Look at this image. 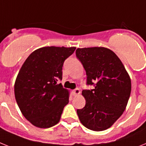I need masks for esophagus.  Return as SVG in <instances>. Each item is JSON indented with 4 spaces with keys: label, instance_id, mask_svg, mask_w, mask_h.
Masks as SVG:
<instances>
[{
    "label": "esophagus",
    "instance_id": "esophagus-1",
    "mask_svg": "<svg viewBox=\"0 0 146 146\" xmlns=\"http://www.w3.org/2000/svg\"><path fill=\"white\" fill-rule=\"evenodd\" d=\"M73 94L74 96H77V95L80 94V90H79V89L76 88V89H75V90H73Z\"/></svg>",
    "mask_w": 146,
    "mask_h": 146
}]
</instances>
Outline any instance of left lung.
Wrapping results in <instances>:
<instances>
[{"label": "left lung", "mask_w": 146, "mask_h": 146, "mask_svg": "<svg viewBox=\"0 0 146 146\" xmlns=\"http://www.w3.org/2000/svg\"><path fill=\"white\" fill-rule=\"evenodd\" d=\"M76 55L86 71L88 84L95 86L82 93L86 104L77 110L79 120L88 129L105 131L125 110L131 91L130 76L118 56L108 48H78Z\"/></svg>", "instance_id": "1"}]
</instances>
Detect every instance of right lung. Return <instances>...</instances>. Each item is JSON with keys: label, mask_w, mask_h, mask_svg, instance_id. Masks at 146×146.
<instances>
[{"label": "right lung", "mask_w": 146, "mask_h": 146, "mask_svg": "<svg viewBox=\"0 0 146 146\" xmlns=\"http://www.w3.org/2000/svg\"><path fill=\"white\" fill-rule=\"evenodd\" d=\"M75 46H44L28 56L15 79V96L28 121L40 128H48L60 121L69 102L70 91L58 84L62 66Z\"/></svg>", "instance_id": "obj_1"}]
</instances>
